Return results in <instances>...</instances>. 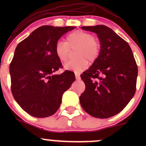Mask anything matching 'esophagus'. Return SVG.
<instances>
[{"mask_svg":"<svg viewBox=\"0 0 146 146\" xmlns=\"http://www.w3.org/2000/svg\"><path fill=\"white\" fill-rule=\"evenodd\" d=\"M75 78H76V80H80V79H81L80 75L78 74V73H75Z\"/></svg>","mask_w":146,"mask_h":146,"instance_id":"34e87169","label":"esophagus"}]
</instances>
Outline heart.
<instances>
[{
    "instance_id": "heart-1",
    "label": "heart",
    "mask_w": 146,
    "mask_h": 146,
    "mask_svg": "<svg viewBox=\"0 0 146 146\" xmlns=\"http://www.w3.org/2000/svg\"><path fill=\"white\" fill-rule=\"evenodd\" d=\"M78 59L68 62L64 68L79 73L88 66V61L93 62L98 58L101 51V43L92 33L83 30H76L69 33L66 41H58L55 46V53L62 63H66L70 58L71 51L75 50Z\"/></svg>"
}]
</instances>
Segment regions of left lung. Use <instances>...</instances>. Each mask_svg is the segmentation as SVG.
<instances>
[{
  "instance_id": "obj_1",
  "label": "left lung",
  "mask_w": 146,
  "mask_h": 146,
  "mask_svg": "<svg viewBox=\"0 0 146 146\" xmlns=\"http://www.w3.org/2000/svg\"><path fill=\"white\" fill-rule=\"evenodd\" d=\"M98 34V58L81 75L86 88L80 97L83 109L96 118H109L126 106L136 91L138 68L130 45L105 25L82 27Z\"/></svg>"
}]
</instances>
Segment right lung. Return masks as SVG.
<instances>
[{
    "label": "right lung",
    "mask_w": 146,
    "mask_h": 146,
    "mask_svg": "<svg viewBox=\"0 0 146 146\" xmlns=\"http://www.w3.org/2000/svg\"><path fill=\"white\" fill-rule=\"evenodd\" d=\"M75 27H38L16 46L9 65L11 93L26 113L38 118L53 115L60 108L63 93L75 81V75L65 71L55 53L59 39Z\"/></svg>",
    "instance_id": "1"
}]
</instances>
